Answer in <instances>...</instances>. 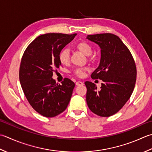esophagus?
I'll use <instances>...</instances> for the list:
<instances>
[{
	"instance_id": "34e87169",
	"label": "esophagus",
	"mask_w": 152,
	"mask_h": 152,
	"mask_svg": "<svg viewBox=\"0 0 152 152\" xmlns=\"http://www.w3.org/2000/svg\"><path fill=\"white\" fill-rule=\"evenodd\" d=\"M75 85L77 86H81V85H83V83L81 81H77V82H76Z\"/></svg>"
}]
</instances>
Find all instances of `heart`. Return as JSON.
<instances>
[{"label":"heart","instance_id":"heart-1","mask_svg":"<svg viewBox=\"0 0 152 152\" xmlns=\"http://www.w3.org/2000/svg\"><path fill=\"white\" fill-rule=\"evenodd\" d=\"M76 47L79 50H80L82 53L86 56H90L92 53V48L91 45L86 42L82 41L79 42L76 45ZM59 60H60L61 64L64 65H67L69 63L70 54L69 50L67 48H64L60 52V54H59ZM86 70V68H77V69L74 71V73L77 76L81 77L85 75Z\"/></svg>","mask_w":152,"mask_h":152}]
</instances>
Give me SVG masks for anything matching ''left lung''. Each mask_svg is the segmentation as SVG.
Segmentation results:
<instances>
[{"mask_svg":"<svg viewBox=\"0 0 152 152\" xmlns=\"http://www.w3.org/2000/svg\"><path fill=\"white\" fill-rule=\"evenodd\" d=\"M86 39L101 48L100 64L91 77L104 82L100 90L94 83H85L86 103L92 112L110 117L118 112L131 97L137 80L136 64L129 48L117 35L102 33Z\"/></svg>","mask_w":152,"mask_h":152,"instance_id":"1","label":"left lung"}]
</instances>
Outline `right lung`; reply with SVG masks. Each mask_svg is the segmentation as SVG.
<instances>
[{
	"mask_svg": "<svg viewBox=\"0 0 152 152\" xmlns=\"http://www.w3.org/2000/svg\"><path fill=\"white\" fill-rule=\"evenodd\" d=\"M77 34L46 33L27 46L21 58L20 81L24 94L37 112L53 117L66 110L75 83L65 78L61 85L52 78L61 63L59 54Z\"/></svg>",
	"mask_w": 152,
	"mask_h": 152,
	"instance_id": "right-lung-1",
	"label": "right lung"
}]
</instances>
